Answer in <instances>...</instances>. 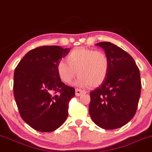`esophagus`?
I'll use <instances>...</instances> for the list:
<instances>
[{"mask_svg":"<svg viewBox=\"0 0 152 152\" xmlns=\"http://www.w3.org/2000/svg\"><path fill=\"white\" fill-rule=\"evenodd\" d=\"M75 91H76V96H81L82 94H86L87 93L86 91H83V90H81V89H79V88H76Z\"/></svg>","mask_w":152,"mask_h":152,"instance_id":"1","label":"esophagus"}]
</instances>
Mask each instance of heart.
<instances>
[{
	"label": "heart",
	"mask_w": 152,
	"mask_h": 152,
	"mask_svg": "<svg viewBox=\"0 0 152 152\" xmlns=\"http://www.w3.org/2000/svg\"><path fill=\"white\" fill-rule=\"evenodd\" d=\"M66 61L61 60L56 66L58 76L69 84L75 76L77 86H99L105 81L110 70V59L103 51L78 47L69 53Z\"/></svg>",
	"instance_id": "obj_1"
}]
</instances>
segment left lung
<instances>
[{"instance_id": "1", "label": "left lung", "mask_w": 152, "mask_h": 152, "mask_svg": "<svg viewBox=\"0 0 152 152\" xmlns=\"http://www.w3.org/2000/svg\"><path fill=\"white\" fill-rule=\"evenodd\" d=\"M110 59L105 81L90 93L89 114L101 128H120L136 113L141 94L140 73L134 58L125 50L109 42L96 44Z\"/></svg>"}]
</instances>
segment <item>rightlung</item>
Instances as JSON below:
<instances>
[{"mask_svg": "<svg viewBox=\"0 0 152 152\" xmlns=\"http://www.w3.org/2000/svg\"><path fill=\"white\" fill-rule=\"evenodd\" d=\"M69 51L58 46L37 47L27 52L15 69L13 94L18 110L35 130L54 131L68 117L75 89L61 81L56 66Z\"/></svg>", "mask_w": 152, "mask_h": 152, "instance_id": "right-lung-1", "label": "right lung"}]
</instances>
